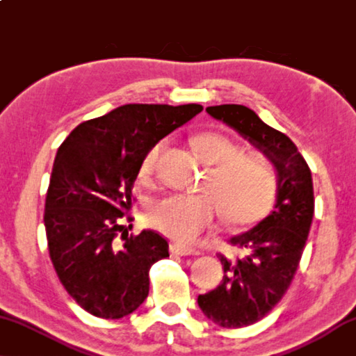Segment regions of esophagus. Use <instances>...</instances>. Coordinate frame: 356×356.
<instances>
[{
	"instance_id": "esophagus-1",
	"label": "esophagus",
	"mask_w": 356,
	"mask_h": 356,
	"mask_svg": "<svg viewBox=\"0 0 356 356\" xmlns=\"http://www.w3.org/2000/svg\"><path fill=\"white\" fill-rule=\"evenodd\" d=\"M170 251H172V254H175V256H195V254H199V251H197V250L184 247V245H181V243H172Z\"/></svg>"
}]
</instances>
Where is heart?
Returning a JSON list of instances; mask_svg holds the SVG:
<instances>
[{
	"label": "heart",
	"mask_w": 356,
	"mask_h": 356,
	"mask_svg": "<svg viewBox=\"0 0 356 356\" xmlns=\"http://www.w3.org/2000/svg\"><path fill=\"white\" fill-rule=\"evenodd\" d=\"M163 143L157 141L140 163V179L151 183ZM194 147L210 167L202 194H173L149 207L147 220L161 232L179 242H194L210 231L222 213L234 226H248L266 218L278 197V172L269 157L250 152L229 136L205 132L194 138Z\"/></svg>",
	"instance_id": "heart-1"
}]
</instances>
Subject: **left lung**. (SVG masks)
Segmentation results:
<instances>
[{"label":"left lung","mask_w":356,"mask_h":356,"mask_svg":"<svg viewBox=\"0 0 356 356\" xmlns=\"http://www.w3.org/2000/svg\"><path fill=\"white\" fill-rule=\"evenodd\" d=\"M207 113L248 138L273 162L278 197L273 211L229 243L245 251L229 259L218 253L224 275L211 291L197 298L207 318L222 327H243L264 318L285 296L307 242L315 211L307 162L285 134L261 121L243 105L209 106Z\"/></svg>","instance_id":"8db88e82"}]
</instances>
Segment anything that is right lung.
<instances>
[{
	"mask_svg": "<svg viewBox=\"0 0 356 356\" xmlns=\"http://www.w3.org/2000/svg\"><path fill=\"white\" fill-rule=\"evenodd\" d=\"M202 109L124 105L79 124L60 145L44 207L49 256L63 288L94 316L122 318L147 298L149 269L167 258L168 242L154 231L125 234L134 183L146 151Z\"/></svg>",
	"mask_w": 356,
	"mask_h": 356,
	"instance_id": "1",
	"label": "right lung"
}]
</instances>
